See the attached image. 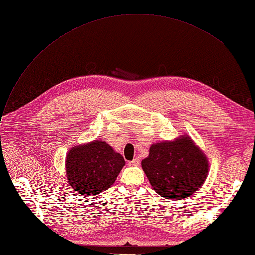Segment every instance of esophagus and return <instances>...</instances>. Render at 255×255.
I'll return each mask as SVG.
<instances>
[{"label": "esophagus", "mask_w": 255, "mask_h": 255, "mask_svg": "<svg viewBox=\"0 0 255 255\" xmlns=\"http://www.w3.org/2000/svg\"><path fill=\"white\" fill-rule=\"evenodd\" d=\"M129 164L130 165H134V166H137V165H139L140 164V160H139V158H135V159H133L131 161H129Z\"/></svg>", "instance_id": "1"}]
</instances>
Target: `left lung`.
<instances>
[{
    "label": "left lung",
    "mask_w": 255,
    "mask_h": 255,
    "mask_svg": "<svg viewBox=\"0 0 255 255\" xmlns=\"http://www.w3.org/2000/svg\"><path fill=\"white\" fill-rule=\"evenodd\" d=\"M141 166L157 194L179 200L191 196L203 186L210 164L194 140L182 134L171 141L153 143Z\"/></svg>",
    "instance_id": "8db88e82"
}]
</instances>
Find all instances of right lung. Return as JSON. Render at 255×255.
Returning <instances> with one entry per match:
<instances>
[{
	"label": "right lung",
	"mask_w": 255,
	"mask_h": 255,
	"mask_svg": "<svg viewBox=\"0 0 255 255\" xmlns=\"http://www.w3.org/2000/svg\"><path fill=\"white\" fill-rule=\"evenodd\" d=\"M126 164L104 140L78 144L67 152L65 172L68 186L80 195H97L115 182Z\"/></svg>",
	"instance_id": "1"
}]
</instances>
